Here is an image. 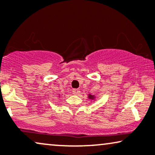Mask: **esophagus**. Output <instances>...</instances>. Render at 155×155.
Returning <instances> with one entry per match:
<instances>
[{
    "mask_svg": "<svg viewBox=\"0 0 155 155\" xmlns=\"http://www.w3.org/2000/svg\"><path fill=\"white\" fill-rule=\"evenodd\" d=\"M72 92H73V94L74 95H78L80 93V90L77 89H73Z\"/></svg>",
    "mask_w": 155,
    "mask_h": 155,
    "instance_id": "1",
    "label": "esophagus"
}]
</instances>
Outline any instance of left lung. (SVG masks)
<instances>
[{"label":"left lung","instance_id":"left-lung-1","mask_svg":"<svg viewBox=\"0 0 155 155\" xmlns=\"http://www.w3.org/2000/svg\"><path fill=\"white\" fill-rule=\"evenodd\" d=\"M88 97H89V99H92V100H94V99H95L94 96L91 95V94H89V95H88Z\"/></svg>","mask_w":155,"mask_h":155}]
</instances>
